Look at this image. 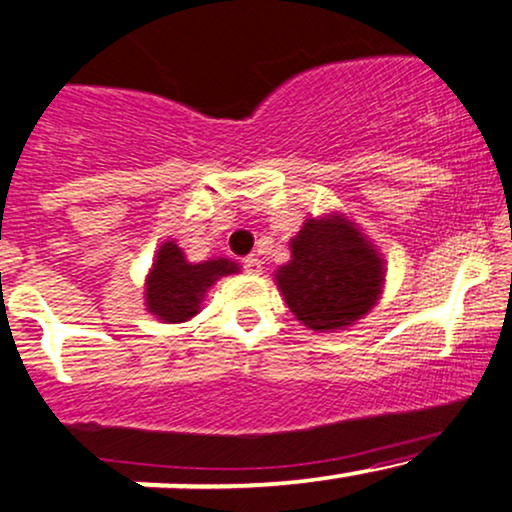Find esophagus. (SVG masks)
I'll return each mask as SVG.
<instances>
[{
  "mask_svg": "<svg viewBox=\"0 0 512 512\" xmlns=\"http://www.w3.org/2000/svg\"><path fill=\"white\" fill-rule=\"evenodd\" d=\"M243 269H245L247 274H260V272H262L260 257H255V255L245 257V260H243Z\"/></svg>",
  "mask_w": 512,
  "mask_h": 512,
  "instance_id": "34e87169",
  "label": "esophagus"
}]
</instances>
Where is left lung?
Masks as SVG:
<instances>
[{"label":"left lung","instance_id":"left-lung-1","mask_svg":"<svg viewBox=\"0 0 512 512\" xmlns=\"http://www.w3.org/2000/svg\"><path fill=\"white\" fill-rule=\"evenodd\" d=\"M291 313L311 330H342L367 316L384 286V260L342 213L308 218L291 260L274 274Z\"/></svg>","mask_w":512,"mask_h":512}]
</instances>
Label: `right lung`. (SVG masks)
I'll return each mask as SVG.
<instances>
[{"label": "right lung", "mask_w": 512, "mask_h": 512, "mask_svg": "<svg viewBox=\"0 0 512 512\" xmlns=\"http://www.w3.org/2000/svg\"><path fill=\"white\" fill-rule=\"evenodd\" d=\"M226 257L206 262H189L174 240L160 245L153 269L145 279V306L165 323H184L199 313L201 301L213 282L238 272Z\"/></svg>", "instance_id": "obj_1"}]
</instances>
